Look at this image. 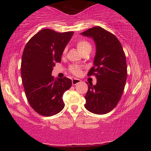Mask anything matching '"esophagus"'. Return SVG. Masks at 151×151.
<instances>
[{
  "instance_id": "obj_1",
  "label": "esophagus",
  "mask_w": 151,
  "mask_h": 151,
  "mask_svg": "<svg viewBox=\"0 0 151 151\" xmlns=\"http://www.w3.org/2000/svg\"><path fill=\"white\" fill-rule=\"evenodd\" d=\"M80 82H81V80L80 79H77V78H74V79L72 80V84L73 85H76V84L80 83Z\"/></svg>"
}]
</instances>
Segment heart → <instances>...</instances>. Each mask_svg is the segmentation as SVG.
<instances>
[{
	"instance_id": "1",
	"label": "heart",
	"mask_w": 151,
	"mask_h": 151,
	"mask_svg": "<svg viewBox=\"0 0 151 151\" xmlns=\"http://www.w3.org/2000/svg\"><path fill=\"white\" fill-rule=\"evenodd\" d=\"M77 47L78 51L80 53H83L84 51H85L87 49H91V46L90 43L88 42L86 40H80L77 43ZM66 52V49L64 51V53ZM70 71L72 73H73L76 76H79L81 73V68L78 66H72L70 68Z\"/></svg>"
}]
</instances>
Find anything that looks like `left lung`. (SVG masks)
<instances>
[{
    "mask_svg": "<svg viewBox=\"0 0 151 151\" xmlns=\"http://www.w3.org/2000/svg\"><path fill=\"white\" fill-rule=\"evenodd\" d=\"M81 35L91 38L96 47L93 67L88 76H96L97 83L88 84L84 106L95 114H106L117 106L122 96L127 78L125 53L115 36L100 27L91 28Z\"/></svg>",
    "mask_w": 151,
    "mask_h": 151,
    "instance_id": "8db88e82",
    "label": "left lung"
}]
</instances>
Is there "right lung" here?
I'll return each instance as SVG.
<instances>
[{
    "label": "right lung",
    "instance_id": "1",
    "mask_svg": "<svg viewBox=\"0 0 151 151\" xmlns=\"http://www.w3.org/2000/svg\"><path fill=\"white\" fill-rule=\"evenodd\" d=\"M73 32L58 33L45 29L35 34L24 47L22 55L21 78L30 106L43 116L60 112L65 107L63 96L72 85L67 78L51 76L56 63H60Z\"/></svg>",
    "mask_w": 151,
    "mask_h": 151
}]
</instances>
